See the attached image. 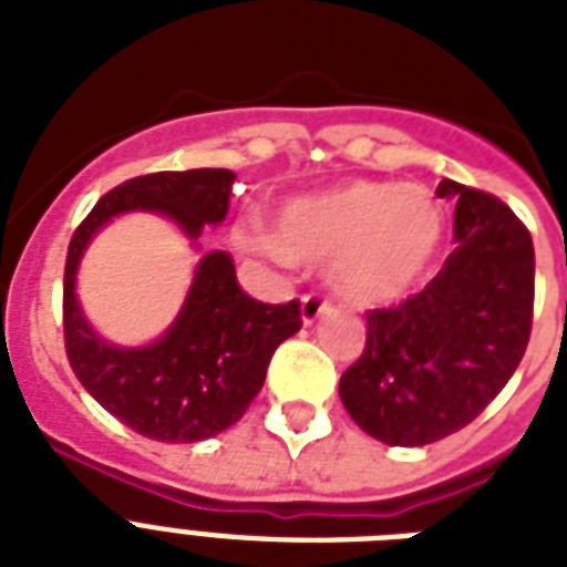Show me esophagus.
I'll return each mask as SVG.
<instances>
[{
  "instance_id": "1",
  "label": "esophagus",
  "mask_w": 567,
  "mask_h": 567,
  "mask_svg": "<svg viewBox=\"0 0 567 567\" xmlns=\"http://www.w3.org/2000/svg\"><path fill=\"white\" fill-rule=\"evenodd\" d=\"M329 309H332V306H329V300L323 297V293H306V297L300 300L302 323H315V320H318L320 315H327Z\"/></svg>"
}]
</instances>
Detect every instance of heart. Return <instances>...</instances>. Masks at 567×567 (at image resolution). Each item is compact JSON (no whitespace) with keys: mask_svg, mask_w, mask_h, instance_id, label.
Listing matches in <instances>:
<instances>
[{"mask_svg":"<svg viewBox=\"0 0 567 567\" xmlns=\"http://www.w3.org/2000/svg\"><path fill=\"white\" fill-rule=\"evenodd\" d=\"M441 229L439 203L421 185L344 182L285 205L279 238L261 226H240L238 244L279 261H332V285L344 300L382 306L421 279Z\"/></svg>","mask_w":567,"mask_h":567,"instance_id":"heart-1","label":"heart"}]
</instances>
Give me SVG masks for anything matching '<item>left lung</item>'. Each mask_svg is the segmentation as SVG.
<instances>
[{"label":"left lung","mask_w":567,"mask_h":567,"mask_svg":"<svg viewBox=\"0 0 567 567\" xmlns=\"http://www.w3.org/2000/svg\"><path fill=\"white\" fill-rule=\"evenodd\" d=\"M456 203L453 252L426 288L368 311L362 355L341 373V403L391 447L458 432L501 394L524 359L536 302V252L509 205L444 179Z\"/></svg>","instance_id":"8db88e82"}]
</instances>
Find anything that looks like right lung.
Listing matches in <instances>:
<instances>
[{"instance_id": "obj_1", "label": "right lung", "mask_w": 567, "mask_h": 567, "mask_svg": "<svg viewBox=\"0 0 567 567\" xmlns=\"http://www.w3.org/2000/svg\"><path fill=\"white\" fill-rule=\"evenodd\" d=\"M231 171H164L128 179L79 223L64 267V347L87 394L153 441L188 444L238 423L261 391L276 347L302 327L300 300L258 302L238 285L229 252L199 261L179 318L162 341L137 350L105 344L75 300V267L87 240L123 212H158L190 238L229 212Z\"/></svg>"}]
</instances>
